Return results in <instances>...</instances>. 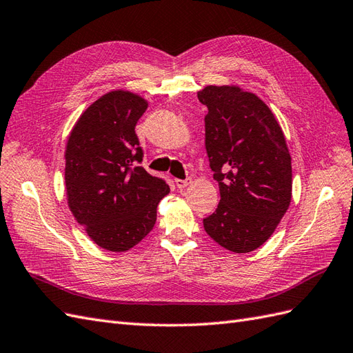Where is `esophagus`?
<instances>
[{
    "label": "esophagus",
    "mask_w": 353,
    "mask_h": 353,
    "mask_svg": "<svg viewBox=\"0 0 353 353\" xmlns=\"http://www.w3.org/2000/svg\"><path fill=\"white\" fill-rule=\"evenodd\" d=\"M174 183H176V186H177L179 189H185L189 183H191V180H189V179H185V180H182V179H176V180H174Z\"/></svg>",
    "instance_id": "1"
}]
</instances>
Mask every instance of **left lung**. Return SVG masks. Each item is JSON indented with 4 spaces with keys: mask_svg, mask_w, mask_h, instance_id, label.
<instances>
[{
    "mask_svg": "<svg viewBox=\"0 0 353 353\" xmlns=\"http://www.w3.org/2000/svg\"><path fill=\"white\" fill-rule=\"evenodd\" d=\"M205 150L221 201L204 230L236 254L263 246L292 196L291 155L268 105L239 86H205Z\"/></svg>",
    "mask_w": 353,
    "mask_h": 353,
    "instance_id": "left-lung-1",
    "label": "left lung"
}]
</instances>
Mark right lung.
I'll list each match as a JSON object with an SVG mask.
<instances>
[{
    "mask_svg": "<svg viewBox=\"0 0 353 353\" xmlns=\"http://www.w3.org/2000/svg\"><path fill=\"white\" fill-rule=\"evenodd\" d=\"M148 101L130 90H112L79 117L65 149V191L76 221L99 248L125 252L148 236L165 180L140 164L135 125Z\"/></svg>",
    "mask_w": 353,
    "mask_h": 353,
    "instance_id": "add662e5",
    "label": "right lung"
}]
</instances>
